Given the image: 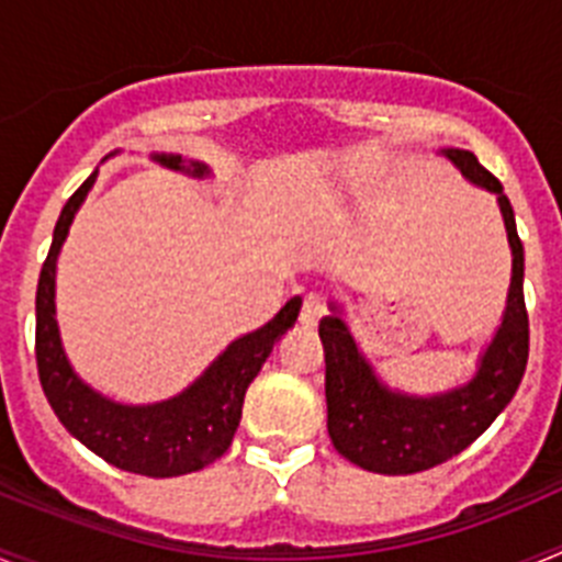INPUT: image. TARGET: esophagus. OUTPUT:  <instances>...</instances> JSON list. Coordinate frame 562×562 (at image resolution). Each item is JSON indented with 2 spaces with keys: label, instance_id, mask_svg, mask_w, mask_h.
<instances>
[{
  "label": "esophagus",
  "instance_id": "obj_1",
  "mask_svg": "<svg viewBox=\"0 0 562 562\" xmlns=\"http://www.w3.org/2000/svg\"><path fill=\"white\" fill-rule=\"evenodd\" d=\"M326 315V304H324V295H317V292H310V295L304 297V306H301V326L304 329H315L317 321Z\"/></svg>",
  "mask_w": 562,
  "mask_h": 562
}]
</instances>
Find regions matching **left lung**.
<instances>
[{"mask_svg":"<svg viewBox=\"0 0 562 562\" xmlns=\"http://www.w3.org/2000/svg\"><path fill=\"white\" fill-rule=\"evenodd\" d=\"M467 182L495 193L506 238L513 250V278L506 306L493 340L479 355L475 374L439 394H405L376 374L374 362L360 349L337 301L321 321L326 355V411L337 453L351 464L380 475H411L453 459L484 434L513 402L529 360V317L524 304V245L504 188L473 151L441 148Z\"/></svg>","mask_w":562,"mask_h":562,"instance_id":"1","label":"left lung"}]
</instances>
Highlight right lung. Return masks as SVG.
Wrapping results in <instances>:
<instances>
[{
  "instance_id": "1",
  "label": "right lung",
  "mask_w": 562,
  "mask_h": 562,
  "mask_svg": "<svg viewBox=\"0 0 562 562\" xmlns=\"http://www.w3.org/2000/svg\"><path fill=\"white\" fill-rule=\"evenodd\" d=\"M117 154V151H112ZM109 154V157H112ZM154 162L191 177H211L205 162L182 160V154L154 151ZM98 180V168L64 205L53 231L47 261L36 290V362L38 380L58 422L95 456L126 473L148 479H173L213 464L227 448L241 419L250 382L261 371L276 342L295 326L301 297L270 324L238 337L180 394L148 405H126L95 391L72 369L56 321V267L78 207Z\"/></svg>"
}]
</instances>
